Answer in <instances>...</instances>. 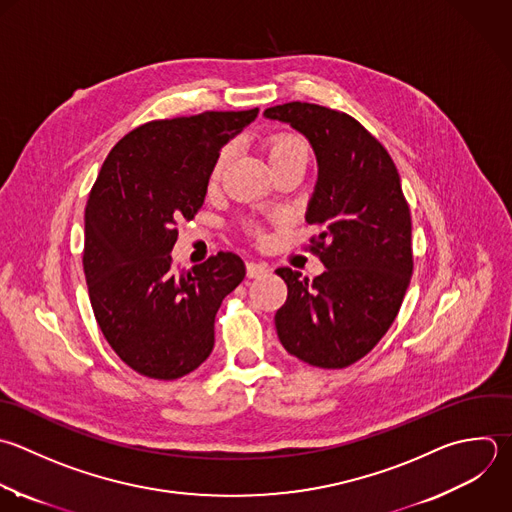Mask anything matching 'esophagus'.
<instances>
[{"label": "esophagus", "instance_id": "esophagus-1", "mask_svg": "<svg viewBox=\"0 0 512 512\" xmlns=\"http://www.w3.org/2000/svg\"><path fill=\"white\" fill-rule=\"evenodd\" d=\"M246 272H248L250 278H260V276L268 274L270 268H268V264H262V262H254V260H252V262L246 264Z\"/></svg>", "mask_w": 512, "mask_h": 512}]
</instances>
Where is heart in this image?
<instances>
[{"label":"heart","mask_w":512,"mask_h":512,"mask_svg":"<svg viewBox=\"0 0 512 512\" xmlns=\"http://www.w3.org/2000/svg\"><path fill=\"white\" fill-rule=\"evenodd\" d=\"M266 152H268V160H270L272 168L282 162L294 160V158L308 160V148H306L304 140L290 132H278V134L270 136L266 142ZM230 158H232V146L222 148V152L216 158L214 170H212L214 178H218L226 170V166L230 164Z\"/></svg>","instance_id":"1"}]
</instances>
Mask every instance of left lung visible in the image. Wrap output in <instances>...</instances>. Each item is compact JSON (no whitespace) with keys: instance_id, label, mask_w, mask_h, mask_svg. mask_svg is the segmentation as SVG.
<instances>
[{"instance_id":"left-lung-1","label":"left lung","mask_w":512,"mask_h":512,"mask_svg":"<svg viewBox=\"0 0 512 512\" xmlns=\"http://www.w3.org/2000/svg\"><path fill=\"white\" fill-rule=\"evenodd\" d=\"M264 116L304 134L316 154L306 222L320 230L310 250L326 266L314 280L276 270L288 286L276 332L302 362L346 368L386 334L410 284L412 224L400 176L384 146L344 112L290 102Z\"/></svg>"}]
</instances>
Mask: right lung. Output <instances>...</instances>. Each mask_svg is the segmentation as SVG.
<instances>
[{
    "label": "right lung",
    "mask_w": 512,
    "mask_h": 512,
    "mask_svg": "<svg viewBox=\"0 0 512 512\" xmlns=\"http://www.w3.org/2000/svg\"><path fill=\"white\" fill-rule=\"evenodd\" d=\"M256 116L258 108L148 122L112 148L90 192V302L114 352L148 378H182L210 356L216 312L246 276L232 252L180 272L170 252L176 224L204 204L220 150Z\"/></svg>",
    "instance_id": "right-lung-1"
}]
</instances>
